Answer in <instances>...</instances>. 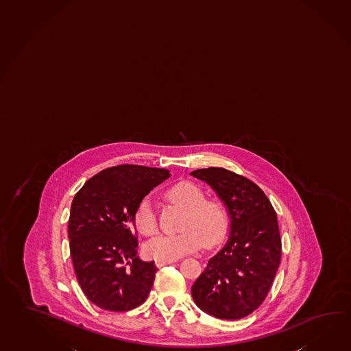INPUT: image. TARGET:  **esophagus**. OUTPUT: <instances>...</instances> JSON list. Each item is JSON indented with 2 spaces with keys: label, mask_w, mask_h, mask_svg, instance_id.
<instances>
[{
  "label": "esophagus",
  "mask_w": 351,
  "mask_h": 351,
  "mask_svg": "<svg viewBox=\"0 0 351 351\" xmlns=\"http://www.w3.org/2000/svg\"><path fill=\"white\" fill-rule=\"evenodd\" d=\"M172 263H175V260H156V266L162 267L165 265L172 264Z\"/></svg>",
  "instance_id": "esophagus-1"
}]
</instances>
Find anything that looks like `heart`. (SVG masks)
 Returning a JSON list of instances; mask_svg holds the SVG:
<instances>
[{
	"label": "heart",
	"instance_id": "heart-1",
	"mask_svg": "<svg viewBox=\"0 0 351 351\" xmlns=\"http://www.w3.org/2000/svg\"><path fill=\"white\" fill-rule=\"evenodd\" d=\"M167 196L186 208L178 234H164L145 246L147 256L156 260H176L201 246H213L221 240L229 225V214L223 201L205 197V191L191 181H181L167 190ZM134 222L137 231L151 237L158 231V216L150 199H143L136 208Z\"/></svg>",
	"mask_w": 351,
	"mask_h": 351
}]
</instances>
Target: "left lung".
I'll return each mask as SVG.
<instances>
[{"label": "left lung", "mask_w": 351, "mask_h": 351, "mask_svg": "<svg viewBox=\"0 0 351 351\" xmlns=\"http://www.w3.org/2000/svg\"><path fill=\"white\" fill-rule=\"evenodd\" d=\"M208 182L229 210V240L191 287L193 301L217 319L250 315L270 291L281 260L276 213L251 180L223 167L191 172Z\"/></svg>", "instance_id": "left-lung-1"}]
</instances>
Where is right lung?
<instances>
[{
    "label": "right lung",
    "instance_id": "add662e5",
    "mask_svg": "<svg viewBox=\"0 0 351 351\" xmlns=\"http://www.w3.org/2000/svg\"><path fill=\"white\" fill-rule=\"evenodd\" d=\"M169 170L117 165L87 180L69 219L72 264L87 299L108 311H129L147 299L158 267L137 258L134 216Z\"/></svg>",
    "mask_w": 351,
    "mask_h": 351
}]
</instances>
